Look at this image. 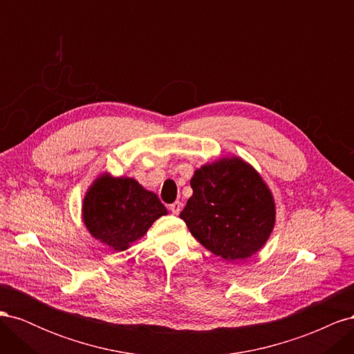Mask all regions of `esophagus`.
Masks as SVG:
<instances>
[{"mask_svg": "<svg viewBox=\"0 0 354 354\" xmlns=\"http://www.w3.org/2000/svg\"><path fill=\"white\" fill-rule=\"evenodd\" d=\"M169 209H171V212L176 214V216H178L180 211H181V203H180L178 201H177V202H174V203H171V205H169Z\"/></svg>", "mask_w": 354, "mask_h": 354, "instance_id": "obj_1", "label": "esophagus"}]
</instances>
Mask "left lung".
Here are the masks:
<instances>
[{
  "mask_svg": "<svg viewBox=\"0 0 354 354\" xmlns=\"http://www.w3.org/2000/svg\"><path fill=\"white\" fill-rule=\"evenodd\" d=\"M194 189L180 212L194 238L217 257L250 259L274 227L276 205L269 186L239 156L202 165L190 180Z\"/></svg>",
  "mask_w": 354,
  "mask_h": 354,
  "instance_id": "1",
  "label": "left lung"
}]
</instances>
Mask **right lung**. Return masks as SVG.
I'll return each instance as SVG.
<instances>
[{
  "mask_svg": "<svg viewBox=\"0 0 354 354\" xmlns=\"http://www.w3.org/2000/svg\"><path fill=\"white\" fill-rule=\"evenodd\" d=\"M168 214L162 202L131 177L104 173L94 180L82 202V221L93 238L113 251H125Z\"/></svg>",
  "mask_w": 354,
  "mask_h": 354,
  "instance_id": "1",
  "label": "right lung"
}]
</instances>
